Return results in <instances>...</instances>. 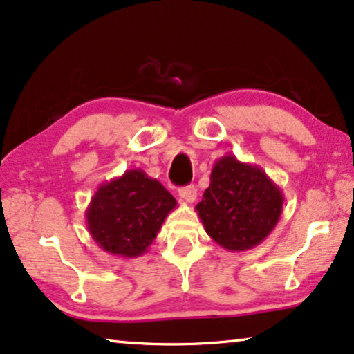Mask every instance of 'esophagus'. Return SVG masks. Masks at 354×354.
I'll list each match as a JSON object with an SVG mask.
<instances>
[{"mask_svg":"<svg viewBox=\"0 0 354 354\" xmlns=\"http://www.w3.org/2000/svg\"><path fill=\"white\" fill-rule=\"evenodd\" d=\"M180 198H181L183 203L192 204L196 201V198H198V189H196V186H192V185L181 187V189H180Z\"/></svg>","mask_w":354,"mask_h":354,"instance_id":"obj_1","label":"esophagus"}]
</instances>
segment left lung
<instances>
[{
    "instance_id": "1",
    "label": "left lung",
    "mask_w": 354,
    "mask_h": 354,
    "mask_svg": "<svg viewBox=\"0 0 354 354\" xmlns=\"http://www.w3.org/2000/svg\"><path fill=\"white\" fill-rule=\"evenodd\" d=\"M283 204V191L265 169L225 155L214 163L210 185L196 210L217 245L230 252H245L271 234Z\"/></svg>"
}]
</instances>
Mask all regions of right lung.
Wrapping results in <instances>:
<instances>
[{"mask_svg":"<svg viewBox=\"0 0 354 354\" xmlns=\"http://www.w3.org/2000/svg\"><path fill=\"white\" fill-rule=\"evenodd\" d=\"M176 205L162 183L137 168L102 183L84 217L89 235L101 250L114 257L137 258L149 252Z\"/></svg>","mask_w":354,"mask_h":354,"instance_id":"right-lung-1","label":"right lung"}]
</instances>
